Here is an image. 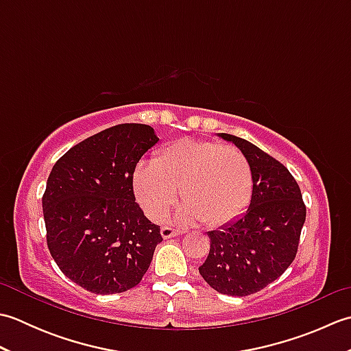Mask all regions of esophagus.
Here are the masks:
<instances>
[{
	"label": "esophagus",
	"mask_w": 351,
	"mask_h": 351,
	"mask_svg": "<svg viewBox=\"0 0 351 351\" xmlns=\"http://www.w3.org/2000/svg\"><path fill=\"white\" fill-rule=\"evenodd\" d=\"M160 232H161V237L164 238V240H167V238H171V237L180 235V230H176L173 228H169V226H162Z\"/></svg>",
	"instance_id": "obj_1"
}]
</instances>
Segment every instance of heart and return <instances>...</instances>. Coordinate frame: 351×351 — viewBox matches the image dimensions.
Returning a JSON list of instances; mask_svg holds the SVG:
<instances>
[{"label": "heart", "instance_id": "1", "mask_svg": "<svg viewBox=\"0 0 351 351\" xmlns=\"http://www.w3.org/2000/svg\"><path fill=\"white\" fill-rule=\"evenodd\" d=\"M137 202L152 220H162L178 197L182 223L204 220L217 228L235 220L247 208L253 191L250 162L240 149L217 141L182 138L162 147L154 162L134 169Z\"/></svg>", "mask_w": 351, "mask_h": 351}]
</instances>
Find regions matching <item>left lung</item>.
<instances>
[{
	"mask_svg": "<svg viewBox=\"0 0 351 351\" xmlns=\"http://www.w3.org/2000/svg\"><path fill=\"white\" fill-rule=\"evenodd\" d=\"M217 136L247 156L253 191L247 211L208 232L211 249L199 273L219 293L244 297L270 285L293 263L306 206L299 184L283 164L247 140Z\"/></svg>",
	"mask_w": 351,
	"mask_h": 351,
	"instance_id": "obj_1",
	"label": "left lung"
}]
</instances>
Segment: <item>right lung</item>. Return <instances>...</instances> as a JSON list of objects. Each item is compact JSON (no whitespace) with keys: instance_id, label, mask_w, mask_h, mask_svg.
Masks as SVG:
<instances>
[{"instance_id":"add662e5","label":"right lung","mask_w":351,"mask_h":351,"mask_svg":"<svg viewBox=\"0 0 351 351\" xmlns=\"http://www.w3.org/2000/svg\"><path fill=\"white\" fill-rule=\"evenodd\" d=\"M158 140L149 125H116L69 149L51 170L42 197L49 253L93 294L138 285L162 241L132 191L134 169Z\"/></svg>"}]
</instances>
